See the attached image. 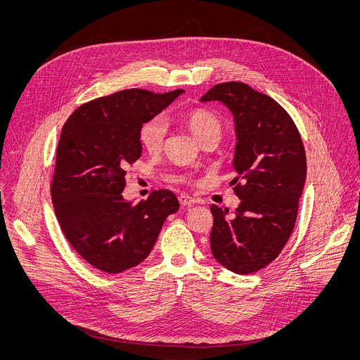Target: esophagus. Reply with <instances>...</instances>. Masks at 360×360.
Here are the masks:
<instances>
[{"label": "esophagus", "instance_id": "1", "mask_svg": "<svg viewBox=\"0 0 360 360\" xmlns=\"http://www.w3.org/2000/svg\"><path fill=\"white\" fill-rule=\"evenodd\" d=\"M178 199H179V203L182 205V207H189V205L196 203V199H193V198H191V196H188V195H184V193H181V195L178 196Z\"/></svg>", "mask_w": 360, "mask_h": 360}]
</instances>
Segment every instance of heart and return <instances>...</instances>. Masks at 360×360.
<instances>
[{
  "mask_svg": "<svg viewBox=\"0 0 360 360\" xmlns=\"http://www.w3.org/2000/svg\"><path fill=\"white\" fill-rule=\"evenodd\" d=\"M182 121L196 139L203 142L212 136H221L222 124L215 114L207 110H192L184 114ZM168 135L167 120L161 115L152 117L141 125L139 143L149 153H158L165 143Z\"/></svg>",
  "mask_w": 360,
  "mask_h": 360,
  "instance_id": "1",
  "label": "heart"
}]
</instances>
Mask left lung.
<instances>
[{
	"instance_id": "8db88e82",
	"label": "left lung",
	"mask_w": 360,
	"mask_h": 360,
	"mask_svg": "<svg viewBox=\"0 0 360 360\" xmlns=\"http://www.w3.org/2000/svg\"><path fill=\"white\" fill-rule=\"evenodd\" d=\"M200 101H221L232 111L236 149L232 179L240 199L232 219L211 205V250L226 269L248 275L278 258L290 238L306 179V153L290 115L266 94L243 82H222Z\"/></svg>"
}]
</instances>
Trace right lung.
<instances>
[{"mask_svg": "<svg viewBox=\"0 0 360 360\" xmlns=\"http://www.w3.org/2000/svg\"><path fill=\"white\" fill-rule=\"evenodd\" d=\"M181 92L118 91L85 102L63 127L51 199L67 240L102 272L120 274L141 264L168 215L179 210L172 191H152L138 203L124 200L122 191L127 168L142 152L141 125Z\"/></svg>", "mask_w": 360, "mask_h": 360, "instance_id": "add662e5", "label": "right lung"}]
</instances>
